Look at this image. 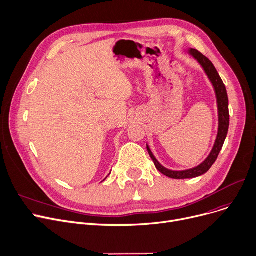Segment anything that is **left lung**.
<instances>
[{"mask_svg":"<svg viewBox=\"0 0 256 256\" xmlns=\"http://www.w3.org/2000/svg\"><path fill=\"white\" fill-rule=\"evenodd\" d=\"M188 54H190L194 59L197 60V62L202 66L204 72L212 82V88L214 90L216 98V107H218V133L216 138L214 144V147L210 153V155L205 158V160L198 164L197 166H194L188 170H181V171H174V170H170L164 166L160 162L156 160V157L153 155L149 144H147V150L149 152L150 157L156 166V168L166 175V177L173 178V179H190V178H196L203 174H205L212 166L216 160L218 155L220 153L224 142L226 140L228 128H229V109H228V96L225 85L216 72V68L212 64L210 60L201 54L199 51L194 50V48H188Z\"/></svg>","mask_w":256,"mask_h":256,"instance_id":"1","label":"left lung"}]
</instances>
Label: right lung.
Masks as SVG:
<instances>
[{"mask_svg": "<svg viewBox=\"0 0 256 256\" xmlns=\"http://www.w3.org/2000/svg\"><path fill=\"white\" fill-rule=\"evenodd\" d=\"M105 179H106V178H105ZM103 181H104V180H103Z\"/></svg>", "mask_w": 256, "mask_h": 256, "instance_id": "add662e5", "label": "right lung"}]
</instances>
